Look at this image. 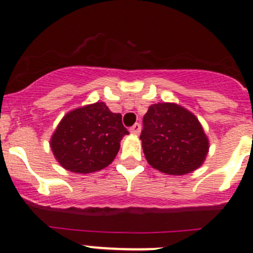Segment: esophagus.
<instances>
[{
  "mask_svg": "<svg viewBox=\"0 0 253 253\" xmlns=\"http://www.w3.org/2000/svg\"><path fill=\"white\" fill-rule=\"evenodd\" d=\"M140 129H142V125H140L139 123H135V124H134L130 129H129V130H130L131 134H139Z\"/></svg>",
  "mask_w": 253,
  "mask_h": 253,
  "instance_id": "34e87169",
  "label": "esophagus"
}]
</instances>
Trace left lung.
<instances>
[{"instance_id": "left-lung-1", "label": "left lung", "mask_w": 253, "mask_h": 253, "mask_svg": "<svg viewBox=\"0 0 253 253\" xmlns=\"http://www.w3.org/2000/svg\"><path fill=\"white\" fill-rule=\"evenodd\" d=\"M140 140L153 169L167 175H185L205 161L209 142L193 113L177 104L161 102L148 107Z\"/></svg>"}]
</instances>
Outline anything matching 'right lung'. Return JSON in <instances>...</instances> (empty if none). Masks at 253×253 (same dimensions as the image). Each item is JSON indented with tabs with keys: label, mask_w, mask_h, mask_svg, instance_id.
I'll list each match as a JSON object with an SVG mask.
<instances>
[{
	"label": "right lung",
	"mask_w": 253,
	"mask_h": 253,
	"mask_svg": "<svg viewBox=\"0 0 253 253\" xmlns=\"http://www.w3.org/2000/svg\"><path fill=\"white\" fill-rule=\"evenodd\" d=\"M126 134L122 115L111 113L104 102H96L64 115L51 137L50 147L63 169L91 173L113 162Z\"/></svg>",
	"instance_id": "right-lung-1"
}]
</instances>
